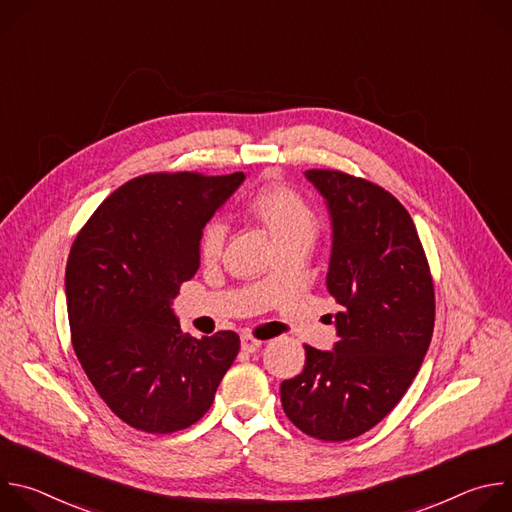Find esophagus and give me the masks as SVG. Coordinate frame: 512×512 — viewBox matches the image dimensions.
Returning a JSON list of instances; mask_svg holds the SVG:
<instances>
[{
    "mask_svg": "<svg viewBox=\"0 0 512 512\" xmlns=\"http://www.w3.org/2000/svg\"><path fill=\"white\" fill-rule=\"evenodd\" d=\"M261 344H263V340H259V338H255V336H249V334H245V336L241 338V348H243L245 352H255Z\"/></svg>",
    "mask_w": 512,
    "mask_h": 512,
    "instance_id": "1",
    "label": "esophagus"
}]
</instances>
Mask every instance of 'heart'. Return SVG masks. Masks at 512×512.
<instances>
[{"label":"heart","mask_w":512,"mask_h":512,"mask_svg":"<svg viewBox=\"0 0 512 512\" xmlns=\"http://www.w3.org/2000/svg\"><path fill=\"white\" fill-rule=\"evenodd\" d=\"M251 214L267 227L275 245L296 239H314L318 233V214L314 208L287 186H267L249 204ZM229 223L225 218H210L198 237L202 261L214 263L223 257L229 241Z\"/></svg>","instance_id":"b5f03b06"}]
</instances>
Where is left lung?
<instances>
[{
  "mask_svg": "<svg viewBox=\"0 0 512 512\" xmlns=\"http://www.w3.org/2000/svg\"><path fill=\"white\" fill-rule=\"evenodd\" d=\"M332 218L328 294L334 350L306 344L304 371L281 383L289 421L324 442L375 427L401 401L429 348L433 281L417 229L385 188L338 170H308Z\"/></svg>",
  "mask_w": 512,
  "mask_h": 512,
  "instance_id": "8db88e82",
  "label": "left lung"
}]
</instances>
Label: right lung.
I'll list each match as a JSON object with an SVG mask.
<instances>
[{
  "instance_id": "add662e5",
  "label": "right lung",
  "mask_w": 512,
  "mask_h": 512,
  "mask_svg": "<svg viewBox=\"0 0 512 512\" xmlns=\"http://www.w3.org/2000/svg\"><path fill=\"white\" fill-rule=\"evenodd\" d=\"M245 174H145L107 196L72 243L66 308L72 348L127 425L172 433L196 423L239 354V334L192 338L172 300L200 267L198 237Z\"/></svg>"
}]
</instances>
